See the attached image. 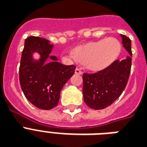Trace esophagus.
<instances>
[{"mask_svg": "<svg viewBox=\"0 0 147 147\" xmlns=\"http://www.w3.org/2000/svg\"><path fill=\"white\" fill-rule=\"evenodd\" d=\"M75 72H76V74H78V75H82L83 74V71L81 69H78V68H76V70H75Z\"/></svg>", "mask_w": 147, "mask_h": 147, "instance_id": "obj_1", "label": "esophagus"}]
</instances>
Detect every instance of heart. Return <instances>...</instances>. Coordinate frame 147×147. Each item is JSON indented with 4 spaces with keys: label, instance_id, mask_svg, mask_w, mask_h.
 Listing matches in <instances>:
<instances>
[{
    "label": "heart",
    "instance_id": "b5f03b06",
    "mask_svg": "<svg viewBox=\"0 0 147 147\" xmlns=\"http://www.w3.org/2000/svg\"><path fill=\"white\" fill-rule=\"evenodd\" d=\"M121 45L114 37L105 38L76 47L68 58L73 62L80 61L88 69L99 71L107 68L118 57Z\"/></svg>",
    "mask_w": 147,
    "mask_h": 147
}]
</instances>
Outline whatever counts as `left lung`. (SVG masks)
<instances>
[{"mask_svg":"<svg viewBox=\"0 0 147 147\" xmlns=\"http://www.w3.org/2000/svg\"><path fill=\"white\" fill-rule=\"evenodd\" d=\"M122 44L130 55L117 59L96 73L83 74V97L85 104L94 110L104 109L121 96L127 84L131 69L132 51L130 38L122 35Z\"/></svg>","mask_w":147,"mask_h":147,"instance_id":"left-lung-1","label":"left lung"}]
</instances>
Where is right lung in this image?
Segmentation results:
<instances>
[{"mask_svg":"<svg viewBox=\"0 0 147 147\" xmlns=\"http://www.w3.org/2000/svg\"><path fill=\"white\" fill-rule=\"evenodd\" d=\"M53 45L49 40L36 36L25 40L19 69L20 87L30 102L38 108L50 110L57 106L60 92L73 76L74 65H65L58 62L57 57L50 56ZM40 53V59H32V53ZM48 58L49 61L46 62Z\"/></svg>","mask_w":147,"mask_h":147,"instance_id":"1","label":"right lung"}]
</instances>
